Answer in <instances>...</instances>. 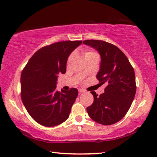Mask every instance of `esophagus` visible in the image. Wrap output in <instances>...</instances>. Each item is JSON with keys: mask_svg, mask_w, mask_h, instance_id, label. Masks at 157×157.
Wrapping results in <instances>:
<instances>
[{"mask_svg": "<svg viewBox=\"0 0 157 157\" xmlns=\"http://www.w3.org/2000/svg\"><path fill=\"white\" fill-rule=\"evenodd\" d=\"M78 91H79V94H81V93H83V92H84V91H85L84 89H79L78 90Z\"/></svg>", "mask_w": 157, "mask_h": 157, "instance_id": "obj_1", "label": "esophagus"}]
</instances>
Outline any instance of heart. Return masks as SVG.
I'll use <instances>...</instances> for the list:
<instances>
[{
    "label": "heart",
    "instance_id": "obj_1",
    "mask_svg": "<svg viewBox=\"0 0 157 157\" xmlns=\"http://www.w3.org/2000/svg\"><path fill=\"white\" fill-rule=\"evenodd\" d=\"M84 55L85 58L87 57H98V55L97 52H95L94 51H92V50H86L84 52ZM74 57V54L72 53L70 56L68 58V62H70V61L73 59V57Z\"/></svg>",
    "mask_w": 157,
    "mask_h": 157
}]
</instances>
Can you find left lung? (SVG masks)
Here are the masks:
<instances>
[{"label":"left lung","instance_id":"obj_1","mask_svg":"<svg viewBox=\"0 0 157 157\" xmlns=\"http://www.w3.org/2000/svg\"><path fill=\"white\" fill-rule=\"evenodd\" d=\"M84 44L96 49L101 56L96 78L107 85L105 93L95 91L94 103L86 108L89 116L98 123L109 125L120 121L131 107L136 94L134 68L125 55L118 47L101 40H85Z\"/></svg>","mask_w":157,"mask_h":157}]
</instances>
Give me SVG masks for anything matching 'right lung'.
<instances>
[{
  "mask_svg": "<svg viewBox=\"0 0 157 157\" xmlns=\"http://www.w3.org/2000/svg\"><path fill=\"white\" fill-rule=\"evenodd\" d=\"M82 41L56 42L34 53L21 76V97L26 110L36 123L54 127L67 120L78 91H58L57 78L64 74L69 55Z\"/></svg>",
  "mask_w": 157,
  "mask_h": 157,
  "instance_id": "right-lung-1",
  "label": "right lung"
}]
</instances>
